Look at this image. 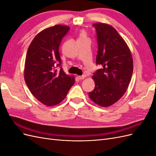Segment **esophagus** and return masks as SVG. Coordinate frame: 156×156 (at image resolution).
<instances>
[{
  "label": "esophagus",
  "mask_w": 156,
  "mask_h": 156,
  "mask_svg": "<svg viewBox=\"0 0 156 156\" xmlns=\"http://www.w3.org/2000/svg\"><path fill=\"white\" fill-rule=\"evenodd\" d=\"M78 77L80 80H82V79H84V78L86 77V75H81V76H79Z\"/></svg>",
  "instance_id": "esophagus-1"
}]
</instances>
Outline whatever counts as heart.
Returning <instances> with one entry per match:
<instances>
[{
    "mask_svg": "<svg viewBox=\"0 0 156 156\" xmlns=\"http://www.w3.org/2000/svg\"><path fill=\"white\" fill-rule=\"evenodd\" d=\"M84 37V32H82L81 34V37Z\"/></svg>",
    "mask_w": 156,
    "mask_h": 156,
    "instance_id": "1",
    "label": "heart"
}]
</instances>
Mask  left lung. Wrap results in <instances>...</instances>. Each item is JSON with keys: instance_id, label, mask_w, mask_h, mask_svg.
<instances>
[{"instance_id": "8db88e82", "label": "left lung", "mask_w": 156, "mask_h": 156, "mask_svg": "<svg viewBox=\"0 0 156 156\" xmlns=\"http://www.w3.org/2000/svg\"><path fill=\"white\" fill-rule=\"evenodd\" d=\"M95 27L98 45L96 64L101 65L92 77L95 88L88 96L97 105L107 107L124 96L131 81L133 61L131 51L116 30L106 23Z\"/></svg>"}]
</instances>
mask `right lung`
I'll list each match as a JSON object with an SVG mask.
<instances>
[{"label":"right lung","instance_id":"obj_1","mask_svg":"<svg viewBox=\"0 0 156 156\" xmlns=\"http://www.w3.org/2000/svg\"><path fill=\"white\" fill-rule=\"evenodd\" d=\"M69 30L68 26L56 25L41 30L28 49L24 69L25 81L37 100L54 106L64 100L75 83L73 75L66 74L61 68L59 46Z\"/></svg>","mask_w":156,"mask_h":156}]
</instances>
